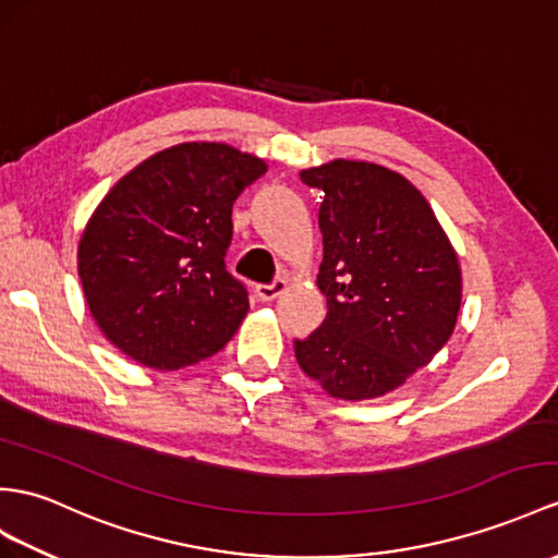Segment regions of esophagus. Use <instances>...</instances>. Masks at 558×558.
Returning <instances> with one entry per match:
<instances>
[{
  "mask_svg": "<svg viewBox=\"0 0 558 558\" xmlns=\"http://www.w3.org/2000/svg\"><path fill=\"white\" fill-rule=\"evenodd\" d=\"M283 291H287V281L283 279H277L275 283H269V287H257L255 289V293H257V298H260V301H265V303H269V301H275V298H279Z\"/></svg>",
  "mask_w": 558,
  "mask_h": 558,
  "instance_id": "1",
  "label": "esophagus"
}]
</instances>
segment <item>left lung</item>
Listing matches in <instances>:
<instances>
[{
  "label": "left lung",
  "instance_id": "8db88e82",
  "mask_svg": "<svg viewBox=\"0 0 558 558\" xmlns=\"http://www.w3.org/2000/svg\"><path fill=\"white\" fill-rule=\"evenodd\" d=\"M322 189L326 319L295 341L301 369L336 400H374L438 355L461 305L450 236L418 189L369 160L336 158L301 172Z\"/></svg>",
  "mask_w": 558,
  "mask_h": 558
}]
</instances>
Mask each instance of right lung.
Wrapping results in <instances>:
<instances>
[{
	"instance_id": "add662e5",
	"label": "right lung",
	"mask_w": 558,
	"mask_h": 558,
	"mask_svg": "<svg viewBox=\"0 0 558 558\" xmlns=\"http://www.w3.org/2000/svg\"><path fill=\"white\" fill-rule=\"evenodd\" d=\"M267 162L222 142L148 156L111 186L77 243V275L122 355L174 372L215 355L248 315L225 269L236 196Z\"/></svg>"
}]
</instances>
